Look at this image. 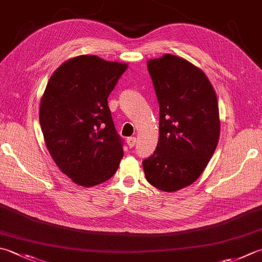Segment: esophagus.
Masks as SVG:
<instances>
[{
	"label": "esophagus",
	"mask_w": 262,
	"mask_h": 262,
	"mask_svg": "<svg viewBox=\"0 0 262 262\" xmlns=\"http://www.w3.org/2000/svg\"><path fill=\"white\" fill-rule=\"evenodd\" d=\"M127 144L129 147H134L136 144V137H128L127 138Z\"/></svg>",
	"instance_id": "34e87169"
}]
</instances>
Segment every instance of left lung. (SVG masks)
Masks as SVG:
<instances>
[{"label": "left lung", "instance_id": "8db88e82", "mask_svg": "<svg viewBox=\"0 0 262 262\" xmlns=\"http://www.w3.org/2000/svg\"><path fill=\"white\" fill-rule=\"evenodd\" d=\"M160 107L159 141L143 161L146 181L163 192L191 185L206 169L220 135L217 95L203 71L172 54L147 61Z\"/></svg>", "mask_w": 262, "mask_h": 262}]
</instances>
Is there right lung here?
<instances>
[{
  "instance_id": "1",
  "label": "right lung",
  "mask_w": 262,
  "mask_h": 262,
  "mask_svg": "<svg viewBox=\"0 0 262 262\" xmlns=\"http://www.w3.org/2000/svg\"><path fill=\"white\" fill-rule=\"evenodd\" d=\"M127 69L96 55H79L51 76L40 99L39 124L55 165L90 187L115 175L124 157L107 97Z\"/></svg>"
}]
</instances>
